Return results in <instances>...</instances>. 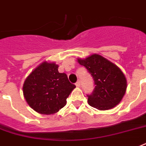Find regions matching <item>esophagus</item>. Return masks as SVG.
<instances>
[{
    "label": "esophagus",
    "mask_w": 146,
    "mask_h": 146,
    "mask_svg": "<svg viewBox=\"0 0 146 146\" xmlns=\"http://www.w3.org/2000/svg\"><path fill=\"white\" fill-rule=\"evenodd\" d=\"M80 84H81V83H80V81H78V82L75 83V85H76L77 87H79Z\"/></svg>",
    "instance_id": "obj_1"
}]
</instances>
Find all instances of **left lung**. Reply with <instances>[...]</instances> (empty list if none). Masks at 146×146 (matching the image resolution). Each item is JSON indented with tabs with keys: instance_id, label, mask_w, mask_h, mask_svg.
<instances>
[{
	"instance_id": "1",
	"label": "left lung",
	"mask_w": 146,
	"mask_h": 146,
	"mask_svg": "<svg viewBox=\"0 0 146 146\" xmlns=\"http://www.w3.org/2000/svg\"><path fill=\"white\" fill-rule=\"evenodd\" d=\"M78 61L94 80L95 88L91 95H87L90 106L98 110H108L117 106L127 88L126 78L119 67L99 54Z\"/></svg>"
}]
</instances>
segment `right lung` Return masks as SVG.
Masks as SVG:
<instances>
[{
	"label": "right lung",
	"instance_id": "obj_1",
	"mask_svg": "<svg viewBox=\"0 0 146 146\" xmlns=\"http://www.w3.org/2000/svg\"><path fill=\"white\" fill-rule=\"evenodd\" d=\"M55 63L43 62L26 78L23 93L31 108L43 115L58 112L75 88L65 73H59Z\"/></svg>",
	"mask_w": 146,
	"mask_h": 146
}]
</instances>
